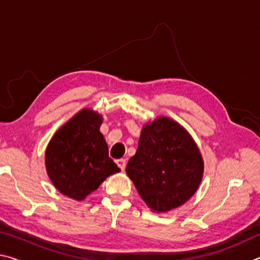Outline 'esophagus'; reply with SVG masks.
<instances>
[{"instance_id":"obj_1","label":"esophagus","mask_w":260,"mask_h":260,"mask_svg":"<svg viewBox=\"0 0 260 260\" xmlns=\"http://www.w3.org/2000/svg\"><path fill=\"white\" fill-rule=\"evenodd\" d=\"M116 162H117V165L120 167L121 171L125 170V167H126V159H124V158H120V159H117Z\"/></svg>"}]
</instances>
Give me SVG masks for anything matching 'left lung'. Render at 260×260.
I'll list each match as a JSON object with an SVG mask.
<instances>
[{"instance_id": "8db88e82", "label": "left lung", "mask_w": 260, "mask_h": 260, "mask_svg": "<svg viewBox=\"0 0 260 260\" xmlns=\"http://www.w3.org/2000/svg\"><path fill=\"white\" fill-rule=\"evenodd\" d=\"M126 173L152 212L186 203L203 179L204 161L192 136L178 121L160 116L142 127Z\"/></svg>"}]
</instances>
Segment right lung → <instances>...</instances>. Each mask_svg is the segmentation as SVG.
Returning <instances> with one entry per match:
<instances>
[{"mask_svg": "<svg viewBox=\"0 0 260 260\" xmlns=\"http://www.w3.org/2000/svg\"><path fill=\"white\" fill-rule=\"evenodd\" d=\"M103 116L85 108L59 127L46 149L47 174L55 188L74 201H83L120 169L109 157L100 127Z\"/></svg>", "mask_w": 260, "mask_h": 260, "instance_id": "right-lung-1", "label": "right lung"}]
</instances>
